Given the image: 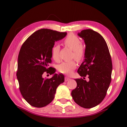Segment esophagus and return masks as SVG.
I'll return each instance as SVG.
<instances>
[{"instance_id": "esophagus-1", "label": "esophagus", "mask_w": 127, "mask_h": 127, "mask_svg": "<svg viewBox=\"0 0 127 127\" xmlns=\"http://www.w3.org/2000/svg\"><path fill=\"white\" fill-rule=\"evenodd\" d=\"M69 80H70V78H69V77H67V76L65 77V82H66V81H68Z\"/></svg>"}]
</instances>
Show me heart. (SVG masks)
Instances as JSON below:
<instances>
[{
  "mask_svg": "<svg viewBox=\"0 0 127 127\" xmlns=\"http://www.w3.org/2000/svg\"><path fill=\"white\" fill-rule=\"evenodd\" d=\"M64 44L66 47L72 50V58L78 62L82 60L84 58L85 51L79 37L73 34H69L64 40ZM59 50L60 47L58 45H55L51 50L52 57L56 61L59 60ZM76 67V64L74 61L64 62L58 65V70L61 73L70 74Z\"/></svg>",
  "mask_w": 127,
  "mask_h": 127,
  "instance_id": "b5f03b06",
  "label": "heart"
}]
</instances>
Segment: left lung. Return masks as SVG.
Masks as SVG:
<instances>
[{"label":"left lung","mask_w":127,"mask_h":127,"mask_svg":"<svg viewBox=\"0 0 127 127\" xmlns=\"http://www.w3.org/2000/svg\"><path fill=\"white\" fill-rule=\"evenodd\" d=\"M77 35L86 44L84 61L77 72L81 77L87 76L89 81L75 79L77 86L71 95L79 106L90 109L100 103L106 95L111 81V57L106 41L98 32L85 29Z\"/></svg>","instance_id":"left-lung-1"}]
</instances>
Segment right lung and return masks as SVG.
Returning <instances> with one entry per match:
<instances>
[{
	"instance_id": "right-lung-1",
	"label": "right lung",
	"mask_w": 127,
	"mask_h": 127,
	"mask_svg": "<svg viewBox=\"0 0 127 127\" xmlns=\"http://www.w3.org/2000/svg\"><path fill=\"white\" fill-rule=\"evenodd\" d=\"M66 32L41 29L34 32L23 43L18 57L17 78L23 98L32 106L42 107L52 101L58 86L64 82L63 74H55L49 67L51 50L55 42L65 37ZM45 72L54 76L44 79Z\"/></svg>"
}]
</instances>
